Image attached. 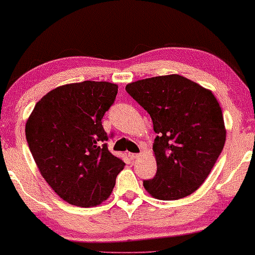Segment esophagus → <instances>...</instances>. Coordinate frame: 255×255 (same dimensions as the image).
<instances>
[{"mask_svg":"<svg viewBox=\"0 0 255 255\" xmlns=\"http://www.w3.org/2000/svg\"><path fill=\"white\" fill-rule=\"evenodd\" d=\"M128 158H130L131 160H134V159L139 158V156H140V154H138V153H128Z\"/></svg>","mask_w":255,"mask_h":255,"instance_id":"1","label":"esophagus"}]
</instances>
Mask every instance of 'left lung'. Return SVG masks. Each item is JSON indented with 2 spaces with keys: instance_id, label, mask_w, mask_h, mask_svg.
Wrapping results in <instances>:
<instances>
[{
  "instance_id": "1",
  "label": "left lung",
  "mask_w": 255,
  "mask_h": 255,
  "mask_svg": "<svg viewBox=\"0 0 255 255\" xmlns=\"http://www.w3.org/2000/svg\"><path fill=\"white\" fill-rule=\"evenodd\" d=\"M132 99L149 114L156 134V174L144 181L151 196L186 197L204 182L226 138L222 109L211 90L179 74L128 83Z\"/></svg>"
}]
</instances>
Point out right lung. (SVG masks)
I'll return each mask as SVG.
<instances>
[{
    "instance_id": "add662e5",
    "label": "right lung",
    "mask_w": 255,
    "mask_h": 255,
    "mask_svg": "<svg viewBox=\"0 0 255 255\" xmlns=\"http://www.w3.org/2000/svg\"><path fill=\"white\" fill-rule=\"evenodd\" d=\"M117 92V85L103 81L60 86L37 102L26 122L27 145L40 174L69 204H101L124 168L108 149L102 127Z\"/></svg>"
}]
</instances>
